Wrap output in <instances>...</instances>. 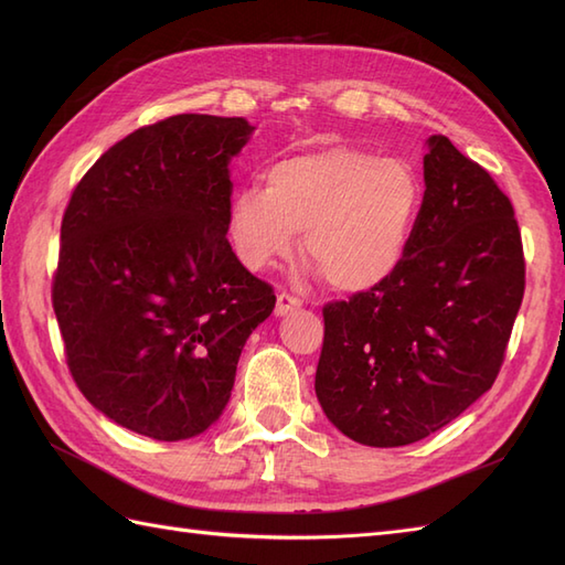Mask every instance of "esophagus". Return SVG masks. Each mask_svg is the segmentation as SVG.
<instances>
[{
  "instance_id": "esophagus-1",
  "label": "esophagus",
  "mask_w": 565,
  "mask_h": 565,
  "mask_svg": "<svg viewBox=\"0 0 565 565\" xmlns=\"http://www.w3.org/2000/svg\"><path fill=\"white\" fill-rule=\"evenodd\" d=\"M298 308H301V298H296V296L286 294V291H281L279 296H276V308H274L276 316H289V313H294V310H298Z\"/></svg>"
}]
</instances>
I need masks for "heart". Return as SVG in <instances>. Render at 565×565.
Listing matches in <instances>:
<instances>
[{
  "mask_svg": "<svg viewBox=\"0 0 565 565\" xmlns=\"http://www.w3.org/2000/svg\"><path fill=\"white\" fill-rule=\"evenodd\" d=\"M262 189L235 191L227 235L245 267L262 271L296 249L330 289L369 291L398 271L423 206L411 164L332 146L289 154L262 172Z\"/></svg>",
  "mask_w": 565,
  "mask_h": 565,
  "instance_id": "heart-1",
  "label": "heart"
}]
</instances>
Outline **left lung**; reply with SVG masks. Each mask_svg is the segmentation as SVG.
Here are the masks:
<instances>
[{"mask_svg": "<svg viewBox=\"0 0 565 565\" xmlns=\"http://www.w3.org/2000/svg\"><path fill=\"white\" fill-rule=\"evenodd\" d=\"M522 296L510 199L447 136H431L423 206L398 271L322 308V411L366 447L425 439L493 386Z\"/></svg>", "mask_w": 565, "mask_h": 565, "instance_id": "8db88e82", "label": "left lung"}]
</instances>
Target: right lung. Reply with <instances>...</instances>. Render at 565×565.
Wrapping results in <instances>:
<instances>
[{"instance_id": "add662e5", "label": "right lung", "mask_w": 565, "mask_h": 565, "mask_svg": "<svg viewBox=\"0 0 565 565\" xmlns=\"http://www.w3.org/2000/svg\"><path fill=\"white\" fill-rule=\"evenodd\" d=\"M245 118L179 114L89 167L60 225L53 310L67 369L97 411L138 435H201L231 401L274 289L227 243Z\"/></svg>"}]
</instances>
